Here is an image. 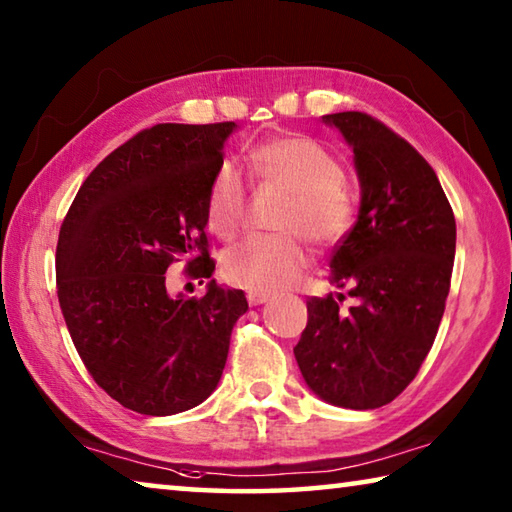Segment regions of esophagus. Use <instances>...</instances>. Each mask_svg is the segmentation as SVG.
<instances>
[{
  "instance_id": "obj_1",
  "label": "esophagus",
  "mask_w": 512,
  "mask_h": 512,
  "mask_svg": "<svg viewBox=\"0 0 512 512\" xmlns=\"http://www.w3.org/2000/svg\"><path fill=\"white\" fill-rule=\"evenodd\" d=\"M248 302L253 307H257V305H264V302H268L271 300V293H264V291H248Z\"/></svg>"
}]
</instances>
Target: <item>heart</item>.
Segmentation results:
<instances>
[{"instance_id":"1","label":"heart","mask_w":512,"mask_h":512,"mask_svg":"<svg viewBox=\"0 0 512 512\" xmlns=\"http://www.w3.org/2000/svg\"><path fill=\"white\" fill-rule=\"evenodd\" d=\"M250 173L262 185L289 194L280 216L282 235H250L232 246L223 273L232 284L250 291H280L305 271L309 250L305 239L329 246L348 232L354 198L345 187L343 164L309 137H275L250 151ZM248 205L241 171L223 162L207 187V223L219 237H235Z\"/></svg>"}]
</instances>
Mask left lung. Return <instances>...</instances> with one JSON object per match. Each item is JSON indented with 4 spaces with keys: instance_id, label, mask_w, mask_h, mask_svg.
Here are the masks:
<instances>
[{
    "instance_id": "left-lung-1",
    "label": "left lung",
    "mask_w": 512,
    "mask_h": 512,
    "mask_svg": "<svg viewBox=\"0 0 512 512\" xmlns=\"http://www.w3.org/2000/svg\"><path fill=\"white\" fill-rule=\"evenodd\" d=\"M354 153L361 205L336 246L329 280L350 287L307 300V327L293 354L320 400L354 411L393 402L438 334L452 280L456 221L436 171L413 146L363 112L325 115Z\"/></svg>"
}]
</instances>
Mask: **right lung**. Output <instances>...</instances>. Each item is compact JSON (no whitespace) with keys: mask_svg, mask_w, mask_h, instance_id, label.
<instances>
[{"mask_svg":"<svg viewBox=\"0 0 512 512\" xmlns=\"http://www.w3.org/2000/svg\"><path fill=\"white\" fill-rule=\"evenodd\" d=\"M223 124H158L99 162L60 225L58 302L92 379L121 406L173 415L214 393L230 334L246 314L244 291L208 283L203 299L166 291V268L207 255V187L223 164Z\"/></svg>","mask_w":512,"mask_h":512,"instance_id":"right-lung-1","label":"right lung"}]
</instances>
